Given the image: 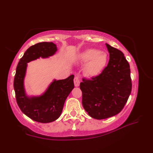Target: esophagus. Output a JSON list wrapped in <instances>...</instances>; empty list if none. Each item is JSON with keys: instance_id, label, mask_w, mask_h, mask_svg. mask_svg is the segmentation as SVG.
I'll use <instances>...</instances> for the list:
<instances>
[{"instance_id": "obj_1", "label": "esophagus", "mask_w": 153, "mask_h": 153, "mask_svg": "<svg viewBox=\"0 0 153 153\" xmlns=\"http://www.w3.org/2000/svg\"><path fill=\"white\" fill-rule=\"evenodd\" d=\"M74 82V85L76 87H78L79 85V83H80L79 77L78 76H75Z\"/></svg>"}]
</instances>
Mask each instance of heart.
Masks as SVG:
<instances>
[{
  "label": "heart",
  "mask_w": 153,
  "mask_h": 153,
  "mask_svg": "<svg viewBox=\"0 0 153 153\" xmlns=\"http://www.w3.org/2000/svg\"><path fill=\"white\" fill-rule=\"evenodd\" d=\"M80 63L86 64L85 70L86 74L90 76H97L105 67L107 56L103 52H100L95 48H89L82 52L77 57Z\"/></svg>",
  "instance_id": "heart-1"
}]
</instances>
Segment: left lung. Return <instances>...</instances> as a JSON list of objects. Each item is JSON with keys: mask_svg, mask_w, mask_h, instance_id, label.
<instances>
[{"mask_svg": "<svg viewBox=\"0 0 153 153\" xmlns=\"http://www.w3.org/2000/svg\"><path fill=\"white\" fill-rule=\"evenodd\" d=\"M109 62L102 73L80 83L82 105L93 118H110L122 111L131 91L130 68L122 51L106 43Z\"/></svg>", "mask_w": 153, "mask_h": 153, "instance_id": "obj_1", "label": "left lung"}]
</instances>
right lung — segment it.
<instances>
[{"mask_svg": "<svg viewBox=\"0 0 153 153\" xmlns=\"http://www.w3.org/2000/svg\"><path fill=\"white\" fill-rule=\"evenodd\" d=\"M56 51V45L52 42L32 45L25 52L16 68L14 88L18 105L24 114L37 122L49 123L59 118L65 100L74 88V76L71 75L64 79H54L39 96H28L25 93L24 79L27 63L40 57H50Z\"/></svg>", "mask_w": 153, "mask_h": 153, "instance_id": "right-lung-1", "label": "right lung"}]
</instances>
